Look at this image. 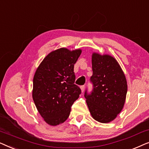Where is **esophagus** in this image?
I'll list each match as a JSON object with an SVG mask.
<instances>
[{"label":"esophagus","instance_id":"34e87169","mask_svg":"<svg viewBox=\"0 0 149 149\" xmlns=\"http://www.w3.org/2000/svg\"><path fill=\"white\" fill-rule=\"evenodd\" d=\"M81 91L83 92L85 90V85H82V86H81Z\"/></svg>","mask_w":149,"mask_h":149}]
</instances>
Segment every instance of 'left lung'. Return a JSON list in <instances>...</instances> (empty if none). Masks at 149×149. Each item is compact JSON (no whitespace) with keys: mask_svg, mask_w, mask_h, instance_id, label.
I'll return each mask as SVG.
<instances>
[{"mask_svg":"<svg viewBox=\"0 0 149 149\" xmlns=\"http://www.w3.org/2000/svg\"><path fill=\"white\" fill-rule=\"evenodd\" d=\"M93 89L85 97L91 115L95 121L109 123L121 113L127 91V80L119 63L110 55L93 52L91 57Z\"/></svg>","mask_w":149,"mask_h":149,"instance_id":"1","label":"left lung"}]
</instances>
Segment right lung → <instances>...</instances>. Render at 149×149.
I'll list each match as a JSON object with an SVG mask.
<instances>
[{"mask_svg":"<svg viewBox=\"0 0 149 149\" xmlns=\"http://www.w3.org/2000/svg\"><path fill=\"white\" fill-rule=\"evenodd\" d=\"M81 52L80 49H58L49 53L36 69L32 98L38 113L49 125L64 123L81 94V89L74 84V65Z\"/></svg>","mask_w":149,"mask_h":149,"instance_id":"right-lung-1","label":"right lung"}]
</instances>
